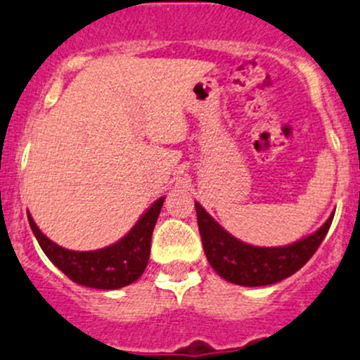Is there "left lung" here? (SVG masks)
<instances>
[{"label": "left lung", "instance_id": "8db88e82", "mask_svg": "<svg viewBox=\"0 0 360 360\" xmlns=\"http://www.w3.org/2000/svg\"><path fill=\"white\" fill-rule=\"evenodd\" d=\"M195 212L204 252L211 268L226 281L242 287L273 285L299 271L314 256L335 216L331 214L319 230L299 242L283 247H256L228 233L199 202H195Z\"/></svg>", "mask_w": 360, "mask_h": 360}]
</instances>
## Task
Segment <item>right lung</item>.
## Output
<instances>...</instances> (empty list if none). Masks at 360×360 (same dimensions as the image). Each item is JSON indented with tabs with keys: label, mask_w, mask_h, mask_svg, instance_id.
Instances as JSON below:
<instances>
[{
	"label": "right lung",
	"mask_w": 360,
	"mask_h": 360,
	"mask_svg": "<svg viewBox=\"0 0 360 360\" xmlns=\"http://www.w3.org/2000/svg\"><path fill=\"white\" fill-rule=\"evenodd\" d=\"M165 197L154 200L139 218L132 230L118 242L98 250H68L49 240L27 211L29 225L49 261L75 283L99 290H117L134 283L148 266L150 254V237L158 221Z\"/></svg>",
	"instance_id": "1"
}]
</instances>
